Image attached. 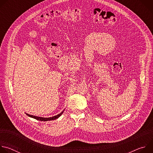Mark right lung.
<instances>
[{
	"instance_id": "obj_1",
	"label": "right lung",
	"mask_w": 153,
	"mask_h": 153,
	"mask_svg": "<svg viewBox=\"0 0 153 153\" xmlns=\"http://www.w3.org/2000/svg\"><path fill=\"white\" fill-rule=\"evenodd\" d=\"M64 110H63V111H62L60 114H57V115H56V116H53V117H37V116H33V115H30V114H27V113H26V114H27L28 116H29V117H31V118L35 119H36V120H40V121H48V120H55V119H58V118L63 114Z\"/></svg>"
}]
</instances>
